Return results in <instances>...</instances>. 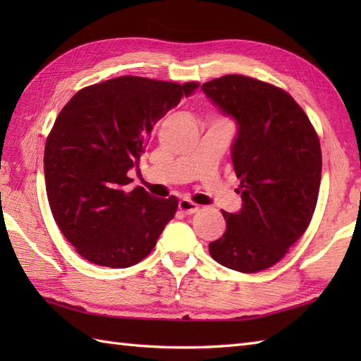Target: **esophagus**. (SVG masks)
<instances>
[{"label":"esophagus","mask_w":361,"mask_h":361,"mask_svg":"<svg viewBox=\"0 0 361 361\" xmlns=\"http://www.w3.org/2000/svg\"><path fill=\"white\" fill-rule=\"evenodd\" d=\"M178 209L183 212V214H195L198 209H200V206H198L197 203L188 200V198H183V200L178 202Z\"/></svg>","instance_id":"obj_1"}]
</instances>
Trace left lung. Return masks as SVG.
Returning <instances> with one entry per match:
<instances>
[{
  "label": "left lung",
  "mask_w": 361,
  "mask_h": 361,
  "mask_svg": "<svg viewBox=\"0 0 361 361\" xmlns=\"http://www.w3.org/2000/svg\"><path fill=\"white\" fill-rule=\"evenodd\" d=\"M231 116V159L242 208L225 212L226 231L209 243L212 259L242 273L267 270L307 229L319 192L321 147L307 114L286 91L228 74L202 85Z\"/></svg>",
  "instance_id": "left-lung-1"
}]
</instances>
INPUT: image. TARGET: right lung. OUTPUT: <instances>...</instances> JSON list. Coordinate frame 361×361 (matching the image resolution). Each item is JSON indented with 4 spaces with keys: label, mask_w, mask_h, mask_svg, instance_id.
Listing matches in <instances>:
<instances>
[{
    "label": "right lung",
    "mask_w": 361,
    "mask_h": 361,
    "mask_svg": "<svg viewBox=\"0 0 361 361\" xmlns=\"http://www.w3.org/2000/svg\"><path fill=\"white\" fill-rule=\"evenodd\" d=\"M198 88L136 75L78 91L54 122L44 145V181L60 231L96 265L127 268L157 245L178 200L136 186L128 171L140 163L153 126Z\"/></svg>",
    "instance_id": "1"
}]
</instances>
